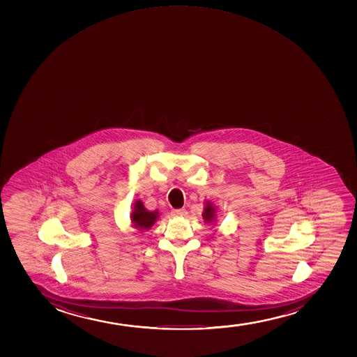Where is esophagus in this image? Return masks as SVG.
Returning a JSON list of instances; mask_svg holds the SVG:
<instances>
[{"label":"esophagus","instance_id":"34e87169","mask_svg":"<svg viewBox=\"0 0 357 357\" xmlns=\"http://www.w3.org/2000/svg\"><path fill=\"white\" fill-rule=\"evenodd\" d=\"M172 214L174 217H185L187 211L185 208L172 209Z\"/></svg>","mask_w":357,"mask_h":357}]
</instances>
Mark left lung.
I'll list each match as a JSON object with an SVG mask.
<instances>
[{
  "mask_svg": "<svg viewBox=\"0 0 357 357\" xmlns=\"http://www.w3.org/2000/svg\"><path fill=\"white\" fill-rule=\"evenodd\" d=\"M214 213H215V211H214L212 205L207 204L205 207V211H204V214H202V217L205 219L206 222H211L214 219Z\"/></svg>",
  "mask_w": 357,
  "mask_h": 357,
  "instance_id": "1",
  "label": "left lung"
}]
</instances>
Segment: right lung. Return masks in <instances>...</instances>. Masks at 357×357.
Masks as SVG:
<instances>
[{
    "label": "right lung",
    "instance_id": "1",
    "mask_svg": "<svg viewBox=\"0 0 357 357\" xmlns=\"http://www.w3.org/2000/svg\"><path fill=\"white\" fill-rule=\"evenodd\" d=\"M131 219L135 227L140 229H148L151 227L157 219V211L149 212L144 207L142 201H137L132 211Z\"/></svg>",
    "mask_w": 357,
    "mask_h": 357
}]
</instances>
